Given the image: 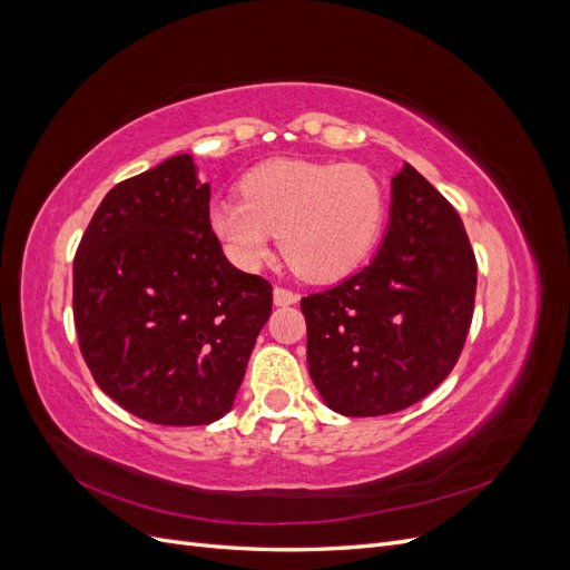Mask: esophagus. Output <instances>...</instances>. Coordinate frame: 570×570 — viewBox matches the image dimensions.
<instances>
[{"label": "esophagus", "instance_id": "34e87169", "mask_svg": "<svg viewBox=\"0 0 570 570\" xmlns=\"http://www.w3.org/2000/svg\"><path fill=\"white\" fill-rule=\"evenodd\" d=\"M273 302H275V306H289V304L299 302V295H297V292H292V289L278 285L273 289Z\"/></svg>", "mask_w": 570, "mask_h": 570}]
</instances>
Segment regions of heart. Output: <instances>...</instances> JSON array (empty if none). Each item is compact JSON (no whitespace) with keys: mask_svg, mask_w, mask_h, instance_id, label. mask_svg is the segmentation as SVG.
I'll use <instances>...</instances> for the list:
<instances>
[{"mask_svg":"<svg viewBox=\"0 0 570 570\" xmlns=\"http://www.w3.org/2000/svg\"><path fill=\"white\" fill-rule=\"evenodd\" d=\"M243 199L212 206V228L237 264L256 266L281 233L287 264L304 278L352 273L381 237L387 195L373 170L356 164L273 159L243 178Z\"/></svg>","mask_w":570,"mask_h":570,"instance_id":"obj_1","label":"heart"}]
</instances>
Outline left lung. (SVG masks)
<instances>
[{"label":"left lung","instance_id":"8db88e82","mask_svg":"<svg viewBox=\"0 0 570 570\" xmlns=\"http://www.w3.org/2000/svg\"><path fill=\"white\" fill-rule=\"evenodd\" d=\"M475 283L461 216L406 164L392 178L381 252L302 299L308 373L325 404L344 416H385L421 402L456 366Z\"/></svg>","mask_w":570,"mask_h":570}]
</instances>
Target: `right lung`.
<instances>
[{
	"label": "right lung",
	"instance_id": "1",
	"mask_svg": "<svg viewBox=\"0 0 570 570\" xmlns=\"http://www.w3.org/2000/svg\"><path fill=\"white\" fill-rule=\"evenodd\" d=\"M209 183L178 154L109 189L73 258V318L95 383L132 416L206 425L230 411L273 287L237 271Z\"/></svg>",
	"mask_w": 570,
	"mask_h": 570
}]
</instances>
